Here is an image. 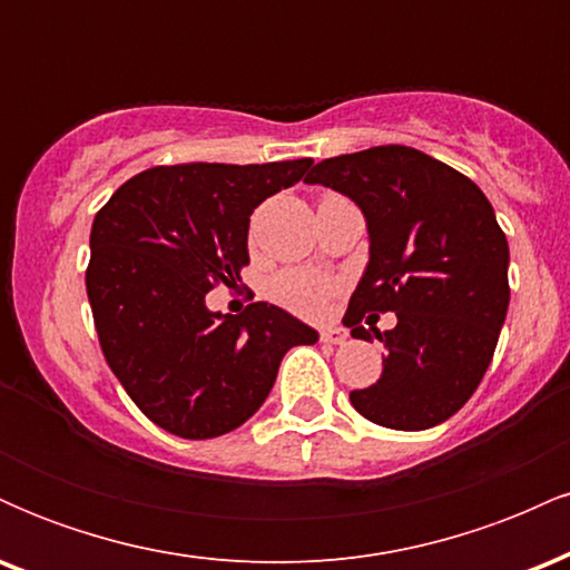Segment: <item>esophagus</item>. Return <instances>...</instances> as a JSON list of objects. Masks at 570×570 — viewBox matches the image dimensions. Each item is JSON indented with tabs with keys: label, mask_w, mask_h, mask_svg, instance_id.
<instances>
[{
	"label": "esophagus",
	"mask_w": 570,
	"mask_h": 570,
	"mask_svg": "<svg viewBox=\"0 0 570 570\" xmlns=\"http://www.w3.org/2000/svg\"><path fill=\"white\" fill-rule=\"evenodd\" d=\"M322 343H330V345H343L345 340H348V332L340 330V326H326V330H322Z\"/></svg>",
	"instance_id": "34e87169"
}]
</instances>
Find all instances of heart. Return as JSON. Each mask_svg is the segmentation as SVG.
I'll list each match as a JSON object with an SVG mask.
<instances>
[{"label":"heart","instance_id":"obj_1","mask_svg":"<svg viewBox=\"0 0 570 570\" xmlns=\"http://www.w3.org/2000/svg\"><path fill=\"white\" fill-rule=\"evenodd\" d=\"M335 286L330 278L311 271H286L273 278L271 292L281 305L303 316H318L326 307V299Z\"/></svg>","mask_w":570,"mask_h":570}]
</instances>
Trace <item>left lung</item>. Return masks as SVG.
Masks as SVG:
<instances>
[{"label": "left lung", "instance_id": "left-lung-1", "mask_svg": "<svg viewBox=\"0 0 570 570\" xmlns=\"http://www.w3.org/2000/svg\"><path fill=\"white\" fill-rule=\"evenodd\" d=\"M348 195L370 230V263L343 324L389 351L381 381L351 391L377 426L423 431L455 415L493 358L509 307V244L469 176L402 144L326 158L305 176ZM394 309L397 326L364 331Z\"/></svg>", "mask_w": 570, "mask_h": 570}]
</instances>
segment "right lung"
<instances>
[{
	"label": "right lung",
	"mask_w": 570,
	"mask_h": 570,
	"mask_svg": "<svg viewBox=\"0 0 570 570\" xmlns=\"http://www.w3.org/2000/svg\"><path fill=\"white\" fill-rule=\"evenodd\" d=\"M311 158L181 163L136 174L104 203L85 271L104 358L155 426L212 440L254 415L292 345L318 332L286 311L252 303L240 316L206 307L248 265V217L297 185Z\"/></svg>",
	"instance_id": "obj_1"
}]
</instances>
